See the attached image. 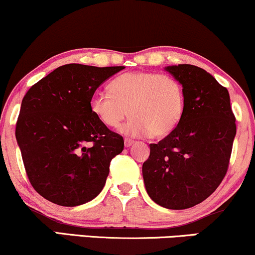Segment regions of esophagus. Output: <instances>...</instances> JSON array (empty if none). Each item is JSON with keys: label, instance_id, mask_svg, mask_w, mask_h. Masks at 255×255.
<instances>
[{"label": "esophagus", "instance_id": "esophagus-1", "mask_svg": "<svg viewBox=\"0 0 255 255\" xmlns=\"http://www.w3.org/2000/svg\"><path fill=\"white\" fill-rule=\"evenodd\" d=\"M133 143H134V140H130V138L125 137V146L126 147H130Z\"/></svg>", "mask_w": 255, "mask_h": 255}]
</instances>
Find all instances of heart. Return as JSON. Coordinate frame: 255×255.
Listing matches in <instances>:
<instances>
[{"instance_id":"heart-1","label":"heart","mask_w":255,"mask_h":255,"mask_svg":"<svg viewBox=\"0 0 255 255\" xmlns=\"http://www.w3.org/2000/svg\"><path fill=\"white\" fill-rule=\"evenodd\" d=\"M92 115L108 128H117L127 117L121 133L130 136H166L178 127L185 111L182 85L168 74L130 72L109 83V93L90 96Z\"/></svg>"}]
</instances>
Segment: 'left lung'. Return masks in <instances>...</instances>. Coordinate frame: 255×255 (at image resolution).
<instances>
[{
  "label": "left lung",
  "mask_w": 255,
  "mask_h": 255,
  "mask_svg": "<svg viewBox=\"0 0 255 255\" xmlns=\"http://www.w3.org/2000/svg\"><path fill=\"white\" fill-rule=\"evenodd\" d=\"M166 70L182 85L185 111L172 133L149 144L142 175L154 202L186 209L207 199L225 178L237 126L228 90L211 74L192 64Z\"/></svg>",
  "instance_id": "obj_1"
}]
</instances>
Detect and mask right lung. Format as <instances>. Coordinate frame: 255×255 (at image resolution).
<instances>
[{"label":"right lung","mask_w":255,"mask_h":255,"mask_svg":"<svg viewBox=\"0 0 255 255\" xmlns=\"http://www.w3.org/2000/svg\"><path fill=\"white\" fill-rule=\"evenodd\" d=\"M125 67L64 64L31 86L22 100L16 140L31 186L50 202L74 207L100 194L121 135L93 117L90 96Z\"/></svg>","instance_id":"add662e5"}]
</instances>
